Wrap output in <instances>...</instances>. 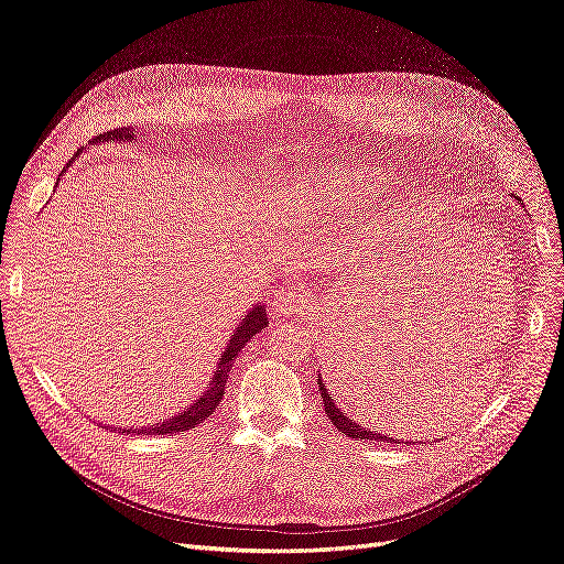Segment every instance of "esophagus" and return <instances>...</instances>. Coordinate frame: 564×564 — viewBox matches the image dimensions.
<instances>
[{
	"label": "esophagus",
	"instance_id": "obj_1",
	"mask_svg": "<svg viewBox=\"0 0 564 564\" xmlns=\"http://www.w3.org/2000/svg\"><path fill=\"white\" fill-rule=\"evenodd\" d=\"M308 302H311V295H308V288L304 285H288L285 290H281V293H276L274 297V308L279 316H300L302 311L308 308Z\"/></svg>",
	"mask_w": 564,
	"mask_h": 564
}]
</instances>
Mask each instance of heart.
<instances>
[{"instance_id": "obj_1", "label": "heart", "mask_w": 564, "mask_h": 564, "mask_svg": "<svg viewBox=\"0 0 564 564\" xmlns=\"http://www.w3.org/2000/svg\"><path fill=\"white\" fill-rule=\"evenodd\" d=\"M358 181L362 178L346 174H304L293 183H281L276 187V197L295 212H308L311 206L352 197L358 193Z\"/></svg>"}]
</instances>
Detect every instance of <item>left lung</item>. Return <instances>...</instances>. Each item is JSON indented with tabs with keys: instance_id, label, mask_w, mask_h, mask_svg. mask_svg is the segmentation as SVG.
<instances>
[{
	"instance_id": "1",
	"label": "left lung",
	"mask_w": 564,
	"mask_h": 564,
	"mask_svg": "<svg viewBox=\"0 0 564 564\" xmlns=\"http://www.w3.org/2000/svg\"><path fill=\"white\" fill-rule=\"evenodd\" d=\"M318 390H321V400H323V404H325V411H327V419H329V423L335 425L339 432H344V434H348L350 440H373V442H394L392 436H383V434H373V432H369L367 427H362V425H358V423H352L348 415H344V411L332 402V398L327 394V388H325V383H323V379L318 377ZM398 444V442H394Z\"/></svg>"
}]
</instances>
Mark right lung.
<instances>
[{
    "mask_svg": "<svg viewBox=\"0 0 564 564\" xmlns=\"http://www.w3.org/2000/svg\"><path fill=\"white\" fill-rule=\"evenodd\" d=\"M134 128H118V130H111V132H104L99 134L95 141H132L134 139ZM93 141V143H95ZM80 153V151H78ZM76 153V155H78ZM74 160H69L72 164ZM67 164V166H69ZM67 172V170H62ZM269 325L267 321V308L262 304L253 306L248 311V316L239 323L237 332L232 335V339H229L227 348L223 350L220 356V362H218V369L214 373V381L208 383V388L199 394V400H195L191 406L183 409L178 415H172V419H166L153 427H139L134 430L137 434H174V432H185V430H193L195 425H199L204 419H208L216 411V406L220 404L223 394H225V383H227V377H229V369H232L235 365V358L241 352V348L253 339L258 332H262L264 327ZM130 432V430H128Z\"/></svg>",
    "mask_w": 564,
    "mask_h": 564,
    "instance_id": "right-lung-1",
    "label": "right lung"
}]
</instances>
